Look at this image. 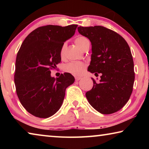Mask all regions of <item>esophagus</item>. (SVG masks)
I'll use <instances>...</instances> for the list:
<instances>
[{"instance_id":"esophagus-1","label":"esophagus","mask_w":149,"mask_h":149,"mask_svg":"<svg viewBox=\"0 0 149 149\" xmlns=\"http://www.w3.org/2000/svg\"><path fill=\"white\" fill-rule=\"evenodd\" d=\"M75 81H79V80H80L81 79V77H77V76H76L75 77Z\"/></svg>"}]
</instances>
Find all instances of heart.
Returning <instances> with one entry per match:
<instances>
[{"label":"heart","instance_id":"b5f03b06","mask_svg":"<svg viewBox=\"0 0 149 149\" xmlns=\"http://www.w3.org/2000/svg\"><path fill=\"white\" fill-rule=\"evenodd\" d=\"M75 44L77 45V46L81 50L84 49L87 45L89 44V40H88L86 37L83 36H79L77 37L75 40ZM65 49V44L64 43L62 45L60 51V56L62 59L64 58ZM85 68H86V65H85V64H84V62H72L65 64L64 70L65 72L69 73L70 74L76 75V76H79V75H81L84 74Z\"/></svg>","mask_w":149,"mask_h":149}]
</instances>
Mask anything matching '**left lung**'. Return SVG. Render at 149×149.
<instances>
[{
	"instance_id": "left-lung-1",
	"label": "left lung",
	"mask_w": 149,
	"mask_h": 149,
	"mask_svg": "<svg viewBox=\"0 0 149 149\" xmlns=\"http://www.w3.org/2000/svg\"><path fill=\"white\" fill-rule=\"evenodd\" d=\"M92 45L88 71L101 73L99 84L86 93L88 102L103 114L116 112L129 100L135 80L134 64L127 42L116 32L103 26L77 27Z\"/></svg>"
}]
</instances>
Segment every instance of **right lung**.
<instances>
[{
    "instance_id": "right-lung-1",
    "label": "right lung",
    "mask_w": 149,
    "mask_h": 149,
    "mask_svg": "<svg viewBox=\"0 0 149 149\" xmlns=\"http://www.w3.org/2000/svg\"><path fill=\"white\" fill-rule=\"evenodd\" d=\"M77 25L39 27L27 35L17 54L14 83L22 106L34 116L47 118L60 109L65 89L74 82L69 73L54 78L50 70L61 62L60 49Z\"/></svg>"
}]
</instances>
